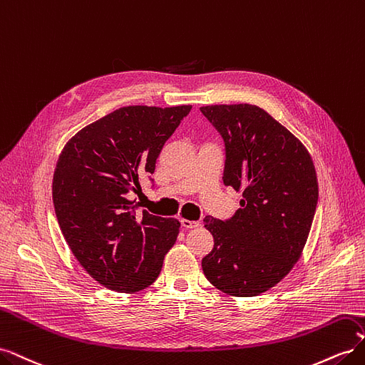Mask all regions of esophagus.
I'll use <instances>...</instances> for the list:
<instances>
[{"label":"esophagus","mask_w":365,"mask_h":365,"mask_svg":"<svg viewBox=\"0 0 365 365\" xmlns=\"http://www.w3.org/2000/svg\"><path fill=\"white\" fill-rule=\"evenodd\" d=\"M181 227L184 230H190V228L200 227V222H196V220H189V219H181Z\"/></svg>","instance_id":"1"}]
</instances>
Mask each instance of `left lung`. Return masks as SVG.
Wrapping results in <instances>:
<instances>
[{"instance_id": "1", "label": "left lung", "mask_w": 365, "mask_h": 365, "mask_svg": "<svg viewBox=\"0 0 365 365\" xmlns=\"http://www.w3.org/2000/svg\"><path fill=\"white\" fill-rule=\"evenodd\" d=\"M200 109L224 140V184L242 192L230 219H204L215 245L202 271L228 295H259L302 256L318 202L314 163L302 141L256 105Z\"/></svg>"}]
</instances>
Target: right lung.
Wrapping results in <instances>:
<instances>
[{"label":"right lung","instance_id":"add662e5","mask_svg":"<svg viewBox=\"0 0 365 365\" xmlns=\"http://www.w3.org/2000/svg\"><path fill=\"white\" fill-rule=\"evenodd\" d=\"M190 105L125 106L98 118L65 145L53 176L62 235L91 277L117 292L157 280L180 233L176 219L137 213L132 193L150 173L164 143Z\"/></svg>","mask_w":365,"mask_h":365}]
</instances>
